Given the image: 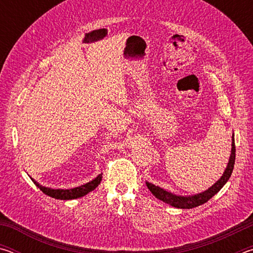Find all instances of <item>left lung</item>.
<instances>
[{
    "instance_id": "obj_1",
    "label": "left lung",
    "mask_w": 253,
    "mask_h": 253,
    "mask_svg": "<svg viewBox=\"0 0 253 253\" xmlns=\"http://www.w3.org/2000/svg\"><path fill=\"white\" fill-rule=\"evenodd\" d=\"M234 162H235V144H234V135H233L232 148H231V155L229 158L228 166H226L224 173L219 181H217L215 184H213V185L210 188H208L207 191L195 195H191V196H182V195H176V194L170 193V192L165 191L164 188L154 185L152 183L146 182V185L148 187V190L152 192V194L155 196V198L163 201V202L172 205L174 208H177V209L196 208L199 207V205L207 203L210 199L213 198V196L224 186V184L229 181L231 174H232V170L234 168Z\"/></svg>"
}]
</instances>
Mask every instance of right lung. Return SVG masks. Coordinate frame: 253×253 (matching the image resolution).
I'll return each instance as SVG.
<instances>
[{"mask_svg": "<svg viewBox=\"0 0 253 253\" xmlns=\"http://www.w3.org/2000/svg\"><path fill=\"white\" fill-rule=\"evenodd\" d=\"M101 178H102V174H99L95 179H92V181H90L89 183H85V184H84V185L78 186V187L69 188V190L45 187V186L40 185V184L37 181H34L33 178H31V179H32V182L36 184V185L39 187L44 194L51 196V198L57 199V200H74V199L81 198V196H84L85 194H88L89 192L95 190V188L100 184Z\"/></svg>", "mask_w": 253, "mask_h": 253, "instance_id": "1", "label": "right lung"}]
</instances>
